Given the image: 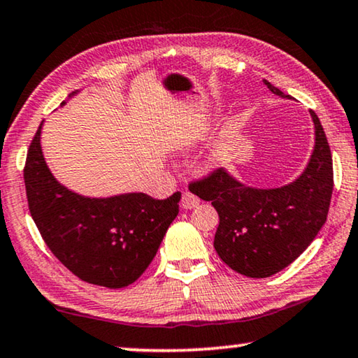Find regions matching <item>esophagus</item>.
<instances>
[{"instance_id":"obj_1","label":"esophagus","mask_w":358,"mask_h":358,"mask_svg":"<svg viewBox=\"0 0 358 358\" xmlns=\"http://www.w3.org/2000/svg\"><path fill=\"white\" fill-rule=\"evenodd\" d=\"M199 206V197L191 193V191H185L183 197H181V207L183 209H194Z\"/></svg>"}]
</instances>
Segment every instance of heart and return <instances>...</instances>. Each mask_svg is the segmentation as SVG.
Here are the masks:
<instances>
[{
	"instance_id": "heart-1",
	"label": "heart",
	"mask_w": 358,
	"mask_h": 358,
	"mask_svg": "<svg viewBox=\"0 0 358 358\" xmlns=\"http://www.w3.org/2000/svg\"><path fill=\"white\" fill-rule=\"evenodd\" d=\"M218 162H220V157H218L217 154H209V156H206L204 161H202L204 167H215V165H218Z\"/></svg>"
}]
</instances>
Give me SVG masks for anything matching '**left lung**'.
<instances>
[{
    "mask_svg": "<svg viewBox=\"0 0 358 358\" xmlns=\"http://www.w3.org/2000/svg\"><path fill=\"white\" fill-rule=\"evenodd\" d=\"M273 94L291 99L270 82ZM315 146L307 167L281 188H252L218 169L189 185L201 199L210 201L220 217L213 248L230 268L249 278H268L306 250L322 230L333 194V159L320 119Z\"/></svg>",
    "mask_w": 358,
    "mask_h": 358,
    "instance_id": "obj_1",
    "label": "left lung"
}]
</instances>
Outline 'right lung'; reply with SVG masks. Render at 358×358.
<instances>
[{
  "label": "right lung",
  "instance_id": "1",
  "mask_svg": "<svg viewBox=\"0 0 358 358\" xmlns=\"http://www.w3.org/2000/svg\"><path fill=\"white\" fill-rule=\"evenodd\" d=\"M66 103H62L64 106ZM41 127L24 169L30 215L46 246L80 280L125 287L145 273L170 223L181 193L152 199L145 193L87 197L55 178L41 151Z\"/></svg>",
  "mask_w": 358,
  "mask_h": 358
}]
</instances>
